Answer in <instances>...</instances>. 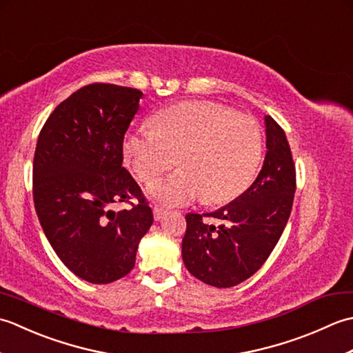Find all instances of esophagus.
Masks as SVG:
<instances>
[{"label":"esophagus","instance_id":"obj_1","mask_svg":"<svg viewBox=\"0 0 353 353\" xmlns=\"http://www.w3.org/2000/svg\"><path fill=\"white\" fill-rule=\"evenodd\" d=\"M165 214H167V211H165L163 208H161V206H154L153 208V216H154L156 221H161L163 219Z\"/></svg>","mask_w":353,"mask_h":353}]
</instances>
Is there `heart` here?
Segmentation results:
<instances>
[{"instance_id": "obj_1", "label": "heart", "mask_w": 353, "mask_h": 353, "mask_svg": "<svg viewBox=\"0 0 353 353\" xmlns=\"http://www.w3.org/2000/svg\"><path fill=\"white\" fill-rule=\"evenodd\" d=\"M124 159L142 182L168 170L179 156L181 170L156 179L147 196L165 206L226 203L249 186L262 156L259 124L249 115L208 101H185L159 112L153 129L127 134Z\"/></svg>"}]
</instances>
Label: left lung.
<instances>
[{"label": "left lung", "instance_id": "left-lung-1", "mask_svg": "<svg viewBox=\"0 0 353 353\" xmlns=\"http://www.w3.org/2000/svg\"><path fill=\"white\" fill-rule=\"evenodd\" d=\"M264 165L256 181L241 196L211 214L219 227L203 215L188 214L182 258L188 272L216 288L249 279L262 267L290 219L296 192V168L282 127L265 117Z\"/></svg>", "mask_w": 353, "mask_h": 353}]
</instances>
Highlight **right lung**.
Listing matches in <instances>:
<instances>
[{
	"mask_svg": "<svg viewBox=\"0 0 353 353\" xmlns=\"http://www.w3.org/2000/svg\"><path fill=\"white\" fill-rule=\"evenodd\" d=\"M138 89L94 83L54 109L39 133L33 200L43 234L71 272L110 283L132 272L152 208L123 167V141L139 109ZM139 203L115 213L117 201Z\"/></svg>",
	"mask_w": 353,
	"mask_h": 353,
	"instance_id": "obj_1",
	"label": "right lung"
}]
</instances>
